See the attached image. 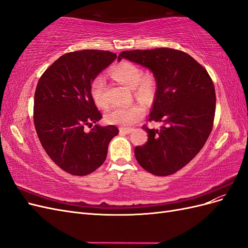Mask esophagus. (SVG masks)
<instances>
[{
    "label": "esophagus",
    "mask_w": 248,
    "mask_h": 248,
    "mask_svg": "<svg viewBox=\"0 0 248 248\" xmlns=\"http://www.w3.org/2000/svg\"><path fill=\"white\" fill-rule=\"evenodd\" d=\"M132 131H133V128H124V127L120 128V133H121V134H129Z\"/></svg>",
    "instance_id": "1"
}]
</instances>
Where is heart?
<instances>
[{"label":"heart","instance_id":"b5f03b06","mask_svg":"<svg viewBox=\"0 0 248 248\" xmlns=\"http://www.w3.org/2000/svg\"><path fill=\"white\" fill-rule=\"evenodd\" d=\"M114 78L120 84L132 89L133 95L139 100L145 103L152 101L157 89V81L152 72H145L141 74V70L134 63L123 61L116 65L110 71ZM104 90L106 82L102 77L94 78L91 86V94L96 104L101 108L108 106L104 98ZM145 108L141 104L133 103L128 107H115L107 110L106 120L110 124L117 125H131L138 122L144 116Z\"/></svg>","mask_w":248,"mask_h":248}]
</instances>
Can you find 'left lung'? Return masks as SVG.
Wrapping results in <instances>:
<instances>
[{"mask_svg":"<svg viewBox=\"0 0 248 248\" xmlns=\"http://www.w3.org/2000/svg\"><path fill=\"white\" fill-rule=\"evenodd\" d=\"M127 59L145 66L157 81L149 121L162 123L150 129L148 141L137 146L140 166L155 176H169L181 170L201 151L212 131L216 96L207 70L191 56L174 48L122 51Z\"/></svg>","mask_w":248,"mask_h":248,"instance_id":"obj_1","label":"left lung"}]
</instances>
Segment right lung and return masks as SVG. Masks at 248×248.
<instances>
[{"label":"right lung","mask_w":248,"mask_h":248,"mask_svg":"<svg viewBox=\"0 0 248 248\" xmlns=\"http://www.w3.org/2000/svg\"><path fill=\"white\" fill-rule=\"evenodd\" d=\"M108 50H78L60 57L44 71L34 96V124L49 158L74 176L98 169L108 155L114 125H95L102 118L91 94L94 78L115 61ZM88 125L92 128L85 129Z\"/></svg>","instance_id":"add662e5"}]
</instances>
